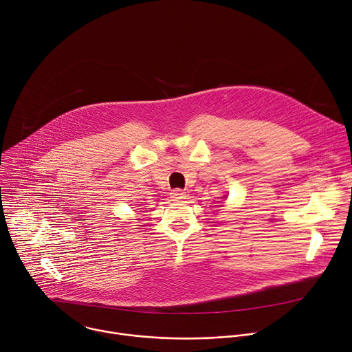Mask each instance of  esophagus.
Segmentation results:
<instances>
[{
    "label": "esophagus",
    "instance_id": "34e87169",
    "mask_svg": "<svg viewBox=\"0 0 352 352\" xmlns=\"http://www.w3.org/2000/svg\"><path fill=\"white\" fill-rule=\"evenodd\" d=\"M170 195H171V199H173V200H175V202H177V200H182V199H185V197H186L185 192H182V190H179V189L173 190Z\"/></svg>",
    "mask_w": 352,
    "mask_h": 352
}]
</instances>
